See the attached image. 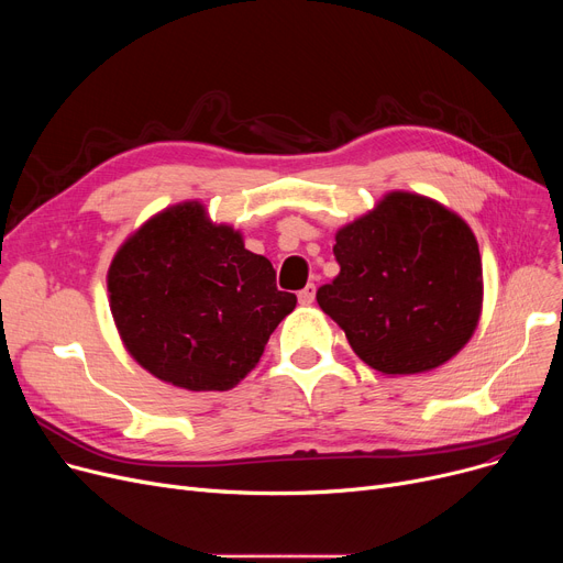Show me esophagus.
Wrapping results in <instances>:
<instances>
[{
    "instance_id": "1",
    "label": "esophagus",
    "mask_w": 563,
    "mask_h": 563,
    "mask_svg": "<svg viewBox=\"0 0 563 563\" xmlns=\"http://www.w3.org/2000/svg\"><path fill=\"white\" fill-rule=\"evenodd\" d=\"M314 289H317L314 283H308V285L299 291V303H301V306H310V303L314 301Z\"/></svg>"
}]
</instances>
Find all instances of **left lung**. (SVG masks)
Here are the masks:
<instances>
[{"instance_id": "1", "label": "left lung", "mask_w": 563, "mask_h": 563, "mask_svg": "<svg viewBox=\"0 0 563 563\" xmlns=\"http://www.w3.org/2000/svg\"><path fill=\"white\" fill-rule=\"evenodd\" d=\"M333 253L340 274L317 289V303L372 369H435L475 333L484 299L479 246L440 202L393 191L338 230Z\"/></svg>"}]
</instances>
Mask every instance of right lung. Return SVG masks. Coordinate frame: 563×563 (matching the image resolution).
I'll return each instance as SVG.
<instances>
[{"instance_id":"right-lung-1","label":"right lung","mask_w":563,"mask_h":563,"mask_svg":"<svg viewBox=\"0 0 563 563\" xmlns=\"http://www.w3.org/2000/svg\"><path fill=\"white\" fill-rule=\"evenodd\" d=\"M107 287L130 356L194 393L234 388L297 306L272 262L196 200L145 221L113 255Z\"/></svg>"}]
</instances>
